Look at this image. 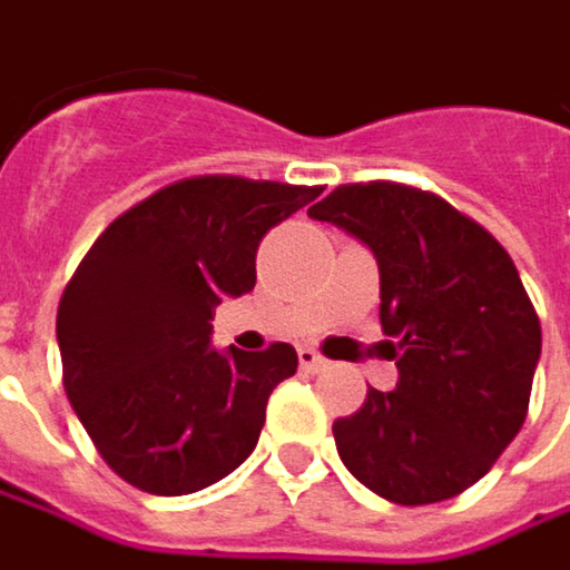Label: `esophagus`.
<instances>
[{
  "label": "esophagus",
  "mask_w": 570,
  "mask_h": 570,
  "mask_svg": "<svg viewBox=\"0 0 570 570\" xmlns=\"http://www.w3.org/2000/svg\"><path fill=\"white\" fill-rule=\"evenodd\" d=\"M296 354H299V367H303V371H318V367H325V357H322L316 348H309V345H303Z\"/></svg>",
  "instance_id": "esophagus-1"
}]
</instances>
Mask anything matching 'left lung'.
I'll return each instance as SVG.
<instances>
[{"mask_svg": "<svg viewBox=\"0 0 570 570\" xmlns=\"http://www.w3.org/2000/svg\"><path fill=\"white\" fill-rule=\"evenodd\" d=\"M367 245L381 267V325L396 390H367L335 419L345 468L390 503L422 507L478 484L517 439L542 325L513 257L442 196L371 180L309 209Z\"/></svg>", "mask_w": 570, "mask_h": 570, "instance_id": "1", "label": "left lung"}]
</instances>
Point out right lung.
Segmentation results:
<instances>
[{
  "instance_id": "add662e5",
  "label": "right lung",
  "mask_w": 570,
  "mask_h": 570,
  "mask_svg": "<svg viewBox=\"0 0 570 570\" xmlns=\"http://www.w3.org/2000/svg\"><path fill=\"white\" fill-rule=\"evenodd\" d=\"M322 186L189 177L131 206L92 242L60 296L63 390L121 481L180 497L232 474L257 445L293 345L216 352L213 316L254 289L261 238Z\"/></svg>"
}]
</instances>
